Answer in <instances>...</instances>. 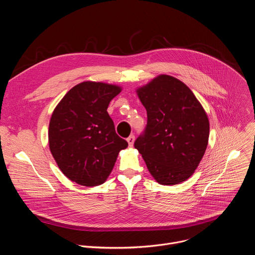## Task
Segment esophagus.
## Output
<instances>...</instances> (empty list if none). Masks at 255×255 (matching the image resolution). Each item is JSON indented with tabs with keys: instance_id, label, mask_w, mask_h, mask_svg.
<instances>
[{
	"instance_id": "esophagus-1",
	"label": "esophagus",
	"mask_w": 255,
	"mask_h": 255,
	"mask_svg": "<svg viewBox=\"0 0 255 255\" xmlns=\"http://www.w3.org/2000/svg\"><path fill=\"white\" fill-rule=\"evenodd\" d=\"M134 141H135V136L134 135H130L128 138H127V142L129 144V146L132 147L133 144H134Z\"/></svg>"
}]
</instances>
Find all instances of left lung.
<instances>
[{
  "mask_svg": "<svg viewBox=\"0 0 255 255\" xmlns=\"http://www.w3.org/2000/svg\"><path fill=\"white\" fill-rule=\"evenodd\" d=\"M136 93L147 111V125L134 147L158 184L183 183L193 175L208 146L206 111L190 88L171 76L159 75Z\"/></svg>",
  "mask_w": 255,
  "mask_h": 255,
  "instance_id": "left-lung-1",
  "label": "left lung"
}]
</instances>
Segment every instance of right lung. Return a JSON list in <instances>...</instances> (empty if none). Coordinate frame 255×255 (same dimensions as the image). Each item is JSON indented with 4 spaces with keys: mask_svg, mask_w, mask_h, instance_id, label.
Returning a JSON list of instances; mask_svg holds the SVG:
<instances>
[{
    "mask_svg": "<svg viewBox=\"0 0 255 255\" xmlns=\"http://www.w3.org/2000/svg\"><path fill=\"white\" fill-rule=\"evenodd\" d=\"M122 88L102 82H83L70 89L50 118L48 144L62 173L85 187L104 184L118 154L128 146L116 134L107 109Z\"/></svg>",
    "mask_w": 255,
    "mask_h": 255,
    "instance_id": "add662e5",
    "label": "right lung"
}]
</instances>
